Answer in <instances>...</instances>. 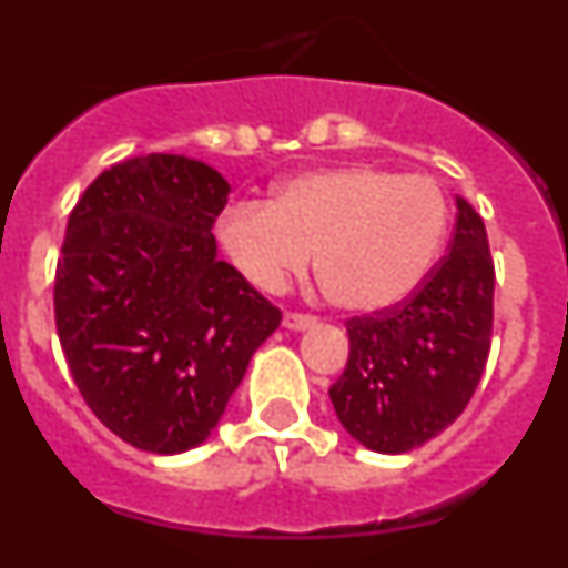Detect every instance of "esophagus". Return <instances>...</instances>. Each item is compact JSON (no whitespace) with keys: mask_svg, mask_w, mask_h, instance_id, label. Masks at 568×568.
<instances>
[{"mask_svg":"<svg viewBox=\"0 0 568 568\" xmlns=\"http://www.w3.org/2000/svg\"><path fill=\"white\" fill-rule=\"evenodd\" d=\"M318 324V318L310 313H287L284 315V327L287 329H307V327H315Z\"/></svg>","mask_w":568,"mask_h":568,"instance_id":"1","label":"esophagus"}]
</instances>
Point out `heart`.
Here are the masks:
<instances>
[{"mask_svg": "<svg viewBox=\"0 0 568 568\" xmlns=\"http://www.w3.org/2000/svg\"><path fill=\"white\" fill-rule=\"evenodd\" d=\"M446 224L449 210L433 179L349 164L293 175L270 204H233L219 222V239L239 273L270 293L304 273L318 250V278L329 298L375 313L426 278Z\"/></svg>", "mask_w": 568, "mask_h": 568, "instance_id": "heart-1", "label": "heart"}]
</instances>
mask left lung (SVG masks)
<instances>
[{
    "instance_id": "obj_1",
    "label": "left lung",
    "mask_w": 568,
    "mask_h": 568,
    "mask_svg": "<svg viewBox=\"0 0 568 568\" xmlns=\"http://www.w3.org/2000/svg\"><path fill=\"white\" fill-rule=\"evenodd\" d=\"M495 264L484 219L458 199L449 253L404 301L346 321L349 358L333 386L335 415L358 444L398 455L466 409L491 344Z\"/></svg>"
}]
</instances>
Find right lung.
<instances>
[{"label": "right lung", "instance_id": "obj_1", "mask_svg": "<svg viewBox=\"0 0 568 568\" xmlns=\"http://www.w3.org/2000/svg\"><path fill=\"white\" fill-rule=\"evenodd\" d=\"M227 193L204 162L148 153L102 170L70 210L53 281L59 344L84 404L144 453L202 444L281 324L215 255Z\"/></svg>", "mask_w": 568, "mask_h": 568}]
</instances>
